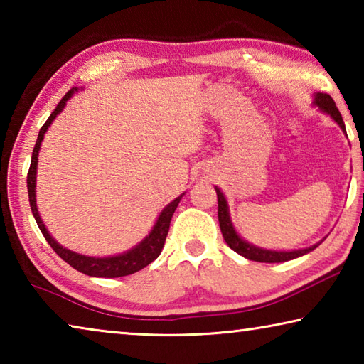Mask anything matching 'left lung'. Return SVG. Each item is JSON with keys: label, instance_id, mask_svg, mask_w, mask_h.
Wrapping results in <instances>:
<instances>
[{"label": "left lung", "instance_id": "left-lung-1", "mask_svg": "<svg viewBox=\"0 0 364 364\" xmlns=\"http://www.w3.org/2000/svg\"><path fill=\"white\" fill-rule=\"evenodd\" d=\"M313 104H315L316 107L321 109L324 114L331 115V119L342 128V132L345 134H347V132H345V123L342 120V115H341V112H338V109L336 107L334 100H332L329 95L316 93ZM215 191H217V197H218V221H220L221 234H223L226 244L230 245V247L234 252H237L239 255L249 258V260L260 262V263H281V262L294 260V258L305 255V254H308V252L315 250L318 245L321 244V242H318L315 245H311V247L299 249V250H289V252H286V250H268V249L257 247V245H254V244H249L247 241H244V239L239 236L236 230H234V226L231 223V218H230V208H228V202L225 199V194L221 193L220 188H215Z\"/></svg>", "mask_w": 364, "mask_h": 364}]
</instances>
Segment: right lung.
<instances>
[{
    "mask_svg": "<svg viewBox=\"0 0 364 364\" xmlns=\"http://www.w3.org/2000/svg\"><path fill=\"white\" fill-rule=\"evenodd\" d=\"M78 88H72L69 93H65V96L60 100L58 104V107L54 109V112L49 115V119L45 122V125L41 127V130L38 133V138H36V143L32 152V162H30V168H28V175H27V189H28V202H30V208H32V213L35 217L36 225H38L40 231L48 244L51 245L53 250L63 258L64 262L70 264L72 268H75L80 273H85L88 276H96V278H120V276H128L136 273V271L143 269L147 264L152 263L156 258L160 255V252L164 249L165 239H167V234L170 230V221L173 213L176 210L178 204H180L181 196H178L175 200H171L170 204L160 212L159 218L156 221V225L151 230V232L141 241L138 245H134L133 249L123 252V254L119 255H112V257H88V255H82L77 254V252L69 250L60 245L56 239H54L49 231L46 230L45 223L38 213V208H36V167H38V152L41 147V141L45 138V133L48 132L49 125H51L53 120L63 112V109L65 107L67 101L70 100L73 93H77Z\"/></svg>",
    "mask_w": 364,
    "mask_h": 364,
    "instance_id": "add662e5",
    "label": "right lung"
}]
</instances>
